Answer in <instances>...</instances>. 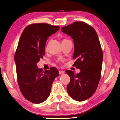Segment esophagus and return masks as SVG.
Returning a JSON list of instances; mask_svg holds the SVG:
<instances>
[{
    "instance_id": "esophagus-1",
    "label": "esophagus",
    "mask_w": 120,
    "mask_h": 120,
    "mask_svg": "<svg viewBox=\"0 0 120 120\" xmlns=\"http://www.w3.org/2000/svg\"><path fill=\"white\" fill-rule=\"evenodd\" d=\"M59 74L60 75H63V74H64V71H63V70H60V71H59Z\"/></svg>"
}]
</instances>
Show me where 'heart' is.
Listing matches in <instances>:
<instances>
[{
    "instance_id": "b5f03b06",
    "label": "heart",
    "mask_w": 120,
    "mask_h": 120,
    "mask_svg": "<svg viewBox=\"0 0 120 120\" xmlns=\"http://www.w3.org/2000/svg\"><path fill=\"white\" fill-rule=\"evenodd\" d=\"M64 40H65V39H64Z\"/></svg>"
}]
</instances>
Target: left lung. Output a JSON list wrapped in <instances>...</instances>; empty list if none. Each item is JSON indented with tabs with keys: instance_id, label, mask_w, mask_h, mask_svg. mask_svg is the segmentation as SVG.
Instances as JSON below:
<instances>
[{
	"instance_id": "obj_1",
	"label": "left lung",
	"mask_w": 120,
	"mask_h": 120,
	"mask_svg": "<svg viewBox=\"0 0 120 120\" xmlns=\"http://www.w3.org/2000/svg\"><path fill=\"white\" fill-rule=\"evenodd\" d=\"M61 31L73 40L76 61L73 65L81 70L76 75L65 71L70 78L67 91L73 99L84 101L94 94L101 78L103 53L99 40L95 29L84 22H75Z\"/></svg>"
}]
</instances>
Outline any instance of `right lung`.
I'll return each mask as SVG.
<instances>
[{
    "label": "right lung",
    "mask_w": 120,
    "mask_h": 120,
    "mask_svg": "<svg viewBox=\"0 0 120 120\" xmlns=\"http://www.w3.org/2000/svg\"><path fill=\"white\" fill-rule=\"evenodd\" d=\"M59 29L46 23L33 24L27 26L21 35L15 55L18 83L24 97L32 103L47 100L55 78L59 75L54 67L43 71L36 65L45 54L49 36Z\"/></svg>",
    "instance_id": "obj_1"
}]
</instances>
